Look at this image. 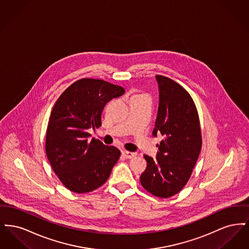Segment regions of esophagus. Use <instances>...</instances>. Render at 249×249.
<instances>
[{
	"mask_svg": "<svg viewBox=\"0 0 249 249\" xmlns=\"http://www.w3.org/2000/svg\"><path fill=\"white\" fill-rule=\"evenodd\" d=\"M122 154L126 159H132V158L136 157L137 153H135V152H129V151H123Z\"/></svg>",
	"mask_w": 249,
	"mask_h": 249,
	"instance_id": "obj_1",
	"label": "esophagus"
}]
</instances>
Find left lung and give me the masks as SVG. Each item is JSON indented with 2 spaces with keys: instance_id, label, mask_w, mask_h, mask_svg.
<instances>
[{
  "instance_id": "left-lung-1",
  "label": "left lung",
  "mask_w": 249,
  "mask_h": 249,
  "mask_svg": "<svg viewBox=\"0 0 249 249\" xmlns=\"http://www.w3.org/2000/svg\"><path fill=\"white\" fill-rule=\"evenodd\" d=\"M159 108L152 135H162L156 159L147 162L140 182L144 190L160 198L178 193L189 181L201 148V128L194 102L174 80L156 75Z\"/></svg>"
}]
</instances>
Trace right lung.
I'll list each match as a JSON object with an SVG mask.
<instances>
[{"instance_id":"obj_1","label":"right lung","mask_w":249,"mask_h":249,"mask_svg":"<svg viewBox=\"0 0 249 249\" xmlns=\"http://www.w3.org/2000/svg\"><path fill=\"white\" fill-rule=\"evenodd\" d=\"M124 92L117 85L84 78L71 85L53 107L46 153L61 183L72 192L86 193L103 186L119 160L117 147L89 140L88 130L102 125L106 105Z\"/></svg>"}]
</instances>
